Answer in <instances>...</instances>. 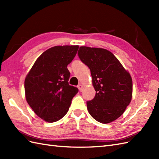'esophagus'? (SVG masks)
Returning <instances> with one entry per match:
<instances>
[{"label": "esophagus", "instance_id": "obj_1", "mask_svg": "<svg viewBox=\"0 0 159 159\" xmlns=\"http://www.w3.org/2000/svg\"><path fill=\"white\" fill-rule=\"evenodd\" d=\"M77 87H78V89H79L80 92H82V91H83V85H80H80H79L77 86Z\"/></svg>", "mask_w": 159, "mask_h": 159}]
</instances>
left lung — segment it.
<instances>
[{
    "label": "left lung",
    "mask_w": 159,
    "mask_h": 159,
    "mask_svg": "<svg viewBox=\"0 0 159 159\" xmlns=\"http://www.w3.org/2000/svg\"><path fill=\"white\" fill-rule=\"evenodd\" d=\"M78 55L90 69L96 92L93 99L87 102V110L99 122H112L123 114L131 101L133 81L130 74L106 49L80 46Z\"/></svg>",
    "instance_id": "obj_1"
}]
</instances>
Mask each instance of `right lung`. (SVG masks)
Listing matches in <instances>:
<instances>
[{"instance_id": "1", "label": "right lung", "mask_w": 159, "mask_h": 159, "mask_svg": "<svg viewBox=\"0 0 159 159\" xmlns=\"http://www.w3.org/2000/svg\"><path fill=\"white\" fill-rule=\"evenodd\" d=\"M78 49L79 46L52 47L38 57L26 76V100L37 116L48 122L65 116L79 92L69 85L70 73L67 68Z\"/></svg>"}]
</instances>
